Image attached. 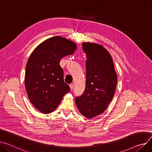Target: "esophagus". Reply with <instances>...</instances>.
Instances as JSON below:
<instances>
[{
    "label": "esophagus",
    "instance_id": "1",
    "mask_svg": "<svg viewBox=\"0 0 152 152\" xmlns=\"http://www.w3.org/2000/svg\"><path fill=\"white\" fill-rule=\"evenodd\" d=\"M73 87H74L73 84H69V87H70V88H71V90H72L73 89Z\"/></svg>",
    "mask_w": 152,
    "mask_h": 152
}]
</instances>
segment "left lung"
I'll list each match as a JSON object with an SVG mask.
<instances>
[{
    "mask_svg": "<svg viewBox=\"0 0 152 152\" xmlns=\"http://www.w3.org/2000/svg\"><path fill=\"white\" fill-rule=\"evenodd\" d=\"M87 54L86 84L83 94L75 99L76 106L87 118L102 114L115 94L117 76L112 57L102 45L83 43Z\"/></svg>",
    "mask_w": 152,
    "mask_h": 152,
    "instance_id": "1",
    "label": "left lung"
}]
</instances>
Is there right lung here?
<instances>
[{
	"mask_svg": "<svg viewBox=\"0 0 152 152\" xmlns=\"http://www.w3.org/2000/svg\"><path fill=\"white\" fill-rule=\"evenodd\" d=\"M76 48L73 42L56 36L40 43L29 57L25 73L26 90L30 102L41 113L53 112L70 91L59 64L62 57L74 54Z\"/></svg>",
	"mask_w": 152,
	"mask_h": 152,
	"instance_id": "obj_1",
	"label": "right lung"
}]
</instances>
